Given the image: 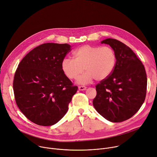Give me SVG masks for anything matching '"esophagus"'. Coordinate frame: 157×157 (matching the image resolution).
I'll use <instances>...</instances> for the list:
<instances>
[{
	"label": "esophagus",
	"mask_w": 157,
	"mask_h": 157,
	"mask_svg": "<svg viewBox=\"0 0 157 157\" xmlns=\"http://www.w3.org/2000/svg\"><path fill=\"white\" fill-rule=\"evenodd\" d=\"M86 87L85 86H78L79 90H81V91L85 90H86Z\"/></svg>",
	"instance_id": "esophagus-1"
}]
</instances>
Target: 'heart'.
<instances>
[{"label": "heart", "mask_w": 157, "mask_h": 157, "mask_svg": "<svg viewBox=\"0 0 157 157\" xmlns=\"http://www.w3.org/2000/svg\"><path fill=\"white\" fill-rule=\"evenodd\" d=\"M74 59L64 58L62 68L71 80L76 79L84 71L86 72L77 80L78 83L86 84L94 78L101 80L109 77L116 63V55L110 47L83 45L74 52Z\"/></svg>", "instance_id": "obj_1"}]
</instances>
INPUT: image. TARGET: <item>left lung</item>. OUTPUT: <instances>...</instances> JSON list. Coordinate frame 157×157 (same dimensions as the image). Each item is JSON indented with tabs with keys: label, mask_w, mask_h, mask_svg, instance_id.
Returning <instances> with one entry per match:
<instances>
[{
	"label": "left lung",
	"mask_w": 157,
	"mask_h": 157,
	"mask_svg": "<svg viewBox=\"0 0 157 157\" xmlns=\"http://www.w3.org/2000/svg\"><path fill=\"white\" fill-rule=\"evenodd\" d=\"M109 44L115 51L116 63L112 74L96 85L93 100L95 110L112 122H121L133 116L144 103L147 86L145 69L133 50L113 39Z\"/></svg>",
	"instance_id": "8db88e82"
}]
</instances>
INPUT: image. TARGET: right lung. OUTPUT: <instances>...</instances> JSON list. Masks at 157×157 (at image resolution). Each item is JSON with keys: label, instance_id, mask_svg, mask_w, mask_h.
<instances>
[{"label": "right lung", "instance_id": "add662e5", "mask_svg": "<svg viewBox=\"0 0 157 157\" xmlns=\"http://www.w3.org/2000/svg\"><path fill=\"white\" fill-rule=\"evenodd\" d=\"M71 49L67 44H44L29 52L19 63L13 82L15 100L33 123L53 125L67 113L78 89L62 68V60Z\"/></svg>", "mask_w": 157, "mask_h": 157}]
</instances>
